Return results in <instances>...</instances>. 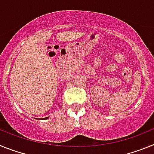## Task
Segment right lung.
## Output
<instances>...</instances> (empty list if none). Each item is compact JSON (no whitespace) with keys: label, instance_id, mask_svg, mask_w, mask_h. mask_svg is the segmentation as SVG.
<instances>
[{"label":"right lung","instance_id":"right-lung-1","mask_svg":"<svg viewBox=\"0 0 154 154\" xmlns=\"http://www.w3.org/2000/svg\"><path fill=\"white\" fill-rule=\"evenodd\" d=\"M48 117H45V118H44V119H48Z\"/></svg>","mask_w":154,"mask_h":154}]
</instances>
